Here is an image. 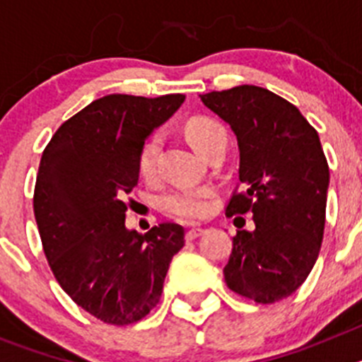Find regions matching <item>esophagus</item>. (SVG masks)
Returning <instances> with one entry per match:
<instances>
[{"label":"esophagus","mask_w":362,"mask_h":362,"mask_svg":"<svg viewBox=\"0 0 362 362\" xmlns=\"http://www.w3.org/2000/svg\"><path fill=\"white\" fill-rule=\"evenodd\" d=\"M204 230L203 228H190L187 232V241H194V239H197L199 235H203Z\"/></svg>","instance_id":"34e87169"}]
</instances>
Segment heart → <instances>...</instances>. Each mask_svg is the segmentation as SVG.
Listing matches in <instances>:
<instances>
[{
    "label": "heart",
    "mask_w": 362,
    "mask_h": 362,
    "mask_svg": "<svg viewBox=\"0 0 362 362\" xmlns=\"http://www.w3.org/2000/svg\"><path fill=\"white\" fill-rule=\"evenodd\" d=\"M188 139L194 148L204 158H210L219 150H226L228 145V132L225 124L209 116L192 117L185 127ZM161 148V136L158 132L150 134L137 153V172L146 181H152L158 174V156ZM214 192L209 187L177 188L166 192L161 197V209L166 214L183 221L203 219L212 210Z\"/></svg>",
    "instance_id": "obj_1"
}]
</instances>
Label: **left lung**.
I'll return each instance as SVG.
<instances>
[{"label":"left lung","mask_w":362,"mask_h":362,"mask_svg":"<svg viewBox=\"0 0 362 362\" xmlns=\"http://www.w3.org/2000/svg\"><path fill=\"white\" fill-rule=\"evenodd\" d=\"M201 101L238 136L245 190H233L226 216L252 212L255 223L233 235L226 286L272 305L305 283L321 250L330 172L317 130L296 105L255 85L209 92Z\"/></svg>","instance_id":"obj_1"}]
</instances>
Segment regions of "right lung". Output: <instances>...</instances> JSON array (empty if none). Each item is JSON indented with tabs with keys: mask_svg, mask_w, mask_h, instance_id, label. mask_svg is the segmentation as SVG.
<instances>
[{
	"mask_svg": "<svg viewBox=\"0 0 362 362\" xmlns=\"http://www.w3.org/2000/svg\"><path fill=\"white\" fill-rule=\"evenodd\" d=\"M183 101V94L99 98L66 119L41 156L34 216L45 257L70 299L107 325L148 315L185 245L175 223L146 233L124 228L139 148Z\"/></svg>",
	"mask_w": 362,
	"mask_h": 362,
	"instance_id": "obj_1",
	"label": "right lung"
}]
</instances>
